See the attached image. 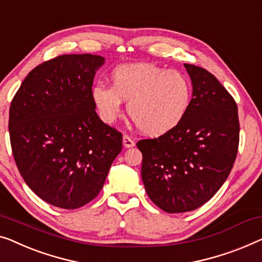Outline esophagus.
I'll return each instance as SVG.
<instances>
[{
    "label": "esophagus",
    "mask_w": 262,
    "mask_h": 262,
    "mask_svg": "<svg viewBox=\"0 0 262 262\" xmlns=\"http://www.w3.org/2000/svg\"><path fill=\"white\" fill-rule=\"evenodd\" d=\"M123 144H124L125 147H132V146H135V140L132 139L131 137H128L127 135H124Z\"/></svg>",
    "instance_id": "1"
}]
</instances>
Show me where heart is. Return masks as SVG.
I'll return each instance as SVG.
<instances>
[{
  "label": "heart",
  "instance_id": "b5f03b06",
  "mask_svg": "<svg viewBox=\"0 0 262 262\" xmlns=\"http://www.w3.org/2000/svg\"><path fill=\"white\" fill-rule=\"evenodd\" d=\"M91 96L104 122H115L125 100L138 130L158 137L183 120L190 105L191 86L181 72L138 62L117 67L111 74V86L98 84Z\"/></svg>",
  "mask_w": 262,
  "mask_h": 262
}]
</instances>
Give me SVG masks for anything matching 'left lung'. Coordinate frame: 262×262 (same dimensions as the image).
Returning <instances> with one entry per match:
<instances>
[{
	"mask_svg": "<svg viewBox=\"0 0 262 262\" xmlns=\"http://www.w3.org/2000/svg\"><path fill=\"white\" fill-rule=\"evenodd\" d=\"M184 66L192 98L183 120L168 134L137 143L147 196L170 214L197 209L217 192L232 171L240 139L234 98L210 72Z\"/></svg>",
	"mask_w": 262,
	"mask_h": 262,
	"instance_id": "1",
	"label": "left lung"
}]
</instances>
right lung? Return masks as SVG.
Masks as SVG:
<instances>
[{"mask_svg": "<svg viewBox=\"0 0 262 262\" xmlns=\"http://www.w3.org/2000/svg\"><path fill=\"white\" fill-rule=\"evenodd\" d=\"M104 58L60 55L30 71L9 108L10 145L26 184L52 206L77 209L103 188L123 135L92 100Z\"/></svg>", "mask_w": 262, "mask_h": 262, "instance_id": "obj_1", "label": "right lung"}]
</instances>
